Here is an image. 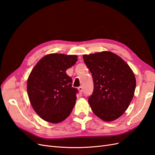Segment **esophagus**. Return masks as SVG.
I'll list each match as a JSON object with an SVG mask.
<instances>
[{"label":"esophagus","mask_w":155,"mask_h":155,"mask_svg":"<svg viewBox=\"0 0 155 155\" xmlns=\"http://www.w3.org/2000/svg\"><path fill=\"white\" fill-rule=\"evenodd\" d=\"M78 91H79V93L82 94V92H83V87H79L78 88Z\"/></svg>","instance_id":"34e87169"}]
</instances>
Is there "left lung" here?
<instances>
[{"instance_id":"8db88e82","label":"left lung","mask_w":155,"mask_h":155,"mask_svg":"<svg viewBox=\"0 0 155 155\" xmlns=\"http://www.w3.org/2000/svg\"><path fill=\"white\" fill-rule=\"evenodd\" d=\"M94 81L88 104L97 117L105 121L118 119L133 100L136 78L129 65L110 51L83 55Z\"/></svg>"}]
</instances>
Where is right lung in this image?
Segmentation results:
<instances>
[{"label": "right lung", "mask_w": 155, "mask_h": 155, "mask_svg": "<svg viewBox=\"0 0 155 155\" xmlns=\"http://www.w3.org/2000/svg\"><path fill=\"white\" fill-rule=\"evenodd\" d=\"M78 56L50 54L41 59L27 81L30 104L42 119L57 124L71 113L78 90L72 87L67 70L76 64Z\"/></svg>", "instance_id": "right-lung-1"}]
</instances>
